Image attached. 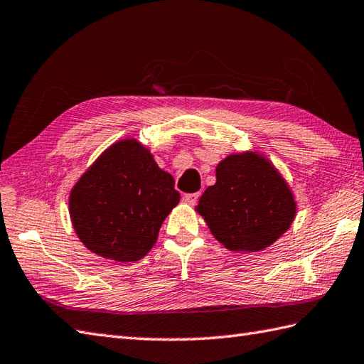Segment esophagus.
I'll list each match as a JSON object with an SVG mask.
<instances>
[{"label": "esophagus", "mask_w": 364, "mask_h": 364, "mask_svg": "<svg viewBox=\"0 0 364 364\" xmlns=\"http://www.w3.org/2000/svg\"><path fill=\"white\" fill-rule=\"evenodd\" d=\"M198 198H200V193L198 192H196V193H186V196L183 197V201L188 203V205H191V206H193L198 201Z\"/></svg>", "instance_id": "1"}]
</instances>
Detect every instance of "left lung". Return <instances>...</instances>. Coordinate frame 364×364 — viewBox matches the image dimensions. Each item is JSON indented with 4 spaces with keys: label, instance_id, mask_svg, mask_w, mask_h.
Here are the masks:
<instances>
[{
    "label": "left lung",
    "instance_id": "1",
    "mask_svg": "<svg viewBox=\"0 0 364 364\" xmlns=\"http://www.w3.org/2000/svg\"><path fill=\"white\" fill-rule=\"evenodd\" d=\"M215 178L196 210L225 248L265 250L291 226L296 215L293 192L272 161L257 151L226 156L217 164Z\"/></svg>",
    "mask_w": 364,
    "mask_h": 364
}]
</instances>
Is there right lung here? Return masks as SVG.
<instances>
[{
    "instance_id": "add662e5",
    "label": "right lung",
    "mask_w": 364,
    "mask_h": 364,
    "mask_svg": "<svg viewBox=\"0 0 364 364\" xmlns=\"http://www.w3.org/2000/svg\"><path fill=\"white\" fill-rule=\"evenodd\" d=\"M173 176L159 168L134 138L109 146L70 193V217L95 255L136 262L154 247L159 228L178 205Z\"/></svg>"
}]
</instances>
